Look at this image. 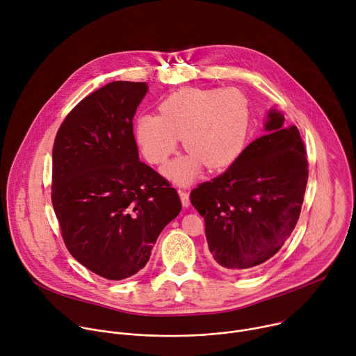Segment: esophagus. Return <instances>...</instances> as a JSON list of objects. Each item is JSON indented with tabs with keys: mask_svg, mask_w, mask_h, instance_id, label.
I'll list each match as a JSON object with an SVG mask.
<instances>
[{
	"mask_svg": "<svg viewBox=\"0 0 356 356\" xmlns=\"http://www.w3.org/2000/svg\"><path fill=\"white\" fill-rule=\"evenodd\" d=\"M179 195H180V200H181V204L183 207H188L190 206V197H188V193L186 190H179Z\"/></svg>",
	"mask_w": 356,
	"mask_h": 356,
	"instance_id": "esophagus-1",
	"label": "esophagus"
}]
</instances>
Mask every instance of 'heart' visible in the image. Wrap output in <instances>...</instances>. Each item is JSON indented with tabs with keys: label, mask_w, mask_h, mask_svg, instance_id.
Returning a JSON list of instances; mask_svg holds the SVG:
<instances>
[{
	"label": "heart",
	"mask_w": 356,
	"mask_h": 356,
	"mask_svg": "<svg viewBox=\"0 0 356 356\" xmlns=\"http://www.w3.org/2000/svg\"><path fill=\"white\" fill-rule=\"evenodd\" d=\"M159 111L161 115L139 117L135 135L143 156L154 165L165 163L183 138L191 154L165 168L175 183H191L202 162L221 169L241 154L249 120L248 101L241 91L186 88L170 94Z\"/></svg>",
	"instance_id": "1"
}]
</instances>
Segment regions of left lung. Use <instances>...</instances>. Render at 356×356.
Returning a JSON list of instances; mask_svg holds the SVG:
<instances>
[{"mask_svg":"<svg viewBox=\"0 0 356 356\" xmlns=\"http://www.w3.org/2000/svg\"><path fill=\"white\" fill-rule=\"evenodd\" d=\"M269 110L265 135L235 162L190 194L204 218L214 261L231 272L252 270L283 246L300 217L309 179L306 149L297 127Z\"/></svg>","mask_w":356,"mask_h":356,"instance_id":"obj_1","label":"left lung"}]
</instances>
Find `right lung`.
Listing matches in <instances>:
<instances>
[{"mask_svg":"<svg viewBox=\"0 0 356 356\" xmlns=\"http://www.w3.org/2000/svg\"><path fill=\"white\" fill-rule=\"evenodd\" d=\"M146 83L113 81L62 122L52 152V204L72 257L95 275L122 280L150 258L181 202L176 188L139 161L132 120Z\"/></svg>","mask_w":356,"mask_h":356,"instance_id":"add662e5","label":"right lung"}]
</instances>
